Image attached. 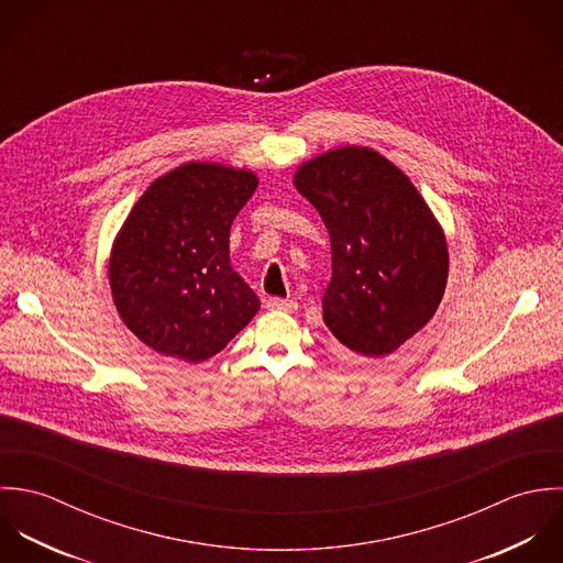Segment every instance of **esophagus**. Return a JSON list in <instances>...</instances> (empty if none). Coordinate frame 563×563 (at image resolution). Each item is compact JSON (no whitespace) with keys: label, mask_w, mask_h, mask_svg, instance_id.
<instances>
[{"label":"esophagus","mask_w":563,"mask_h":563,"mask_svg":"<svg viewBox=\"0 0 563 563\" xmlns=\"http://www.w3.org/2000/svg\"><path fill=\"white\" fill-rule=\"evenodd\" d=\"M267 309L269 311H287V313H294L298 309V302L294 300H283V298H269L267 300Z\"/></svg>","instance_id":"esophagus-1"}]
</instances>
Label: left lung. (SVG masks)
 Listing matches in <instances>:
<instances>
[{"label": "left lung", "mask_w": 563, "mask_h": 563, "mask_svg": "<svg viewBox=\"0 0 563 563\" xmlns=\"http://www.w3.org/2000/svg\"><path fill=\"white\" fill-rule=\"evenodd\" d=\"M294 185L331 234L327 327L361 356L398 350L442 302L449 280L442 225L411 180L369 147L316 156L296 172Z\"/></svg>", "instance_id": "obj_1"}]
</instances>
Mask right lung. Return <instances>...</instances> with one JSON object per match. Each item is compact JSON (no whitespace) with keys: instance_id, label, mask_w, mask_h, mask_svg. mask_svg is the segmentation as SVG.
Wrapping results in <instances>:
<instances>
[{"instance_id":"obj_1","label":"right lung","mask_w":563,"mask_h":563,"mask_svg":"<svg viewBox=\"0 0 563 563\" xmlns=\"http://www.w3.org/2000/svg\"><path fill=\"white\" fill-rule=\"evenodd\" d=\"M256 185L245 169L187 163L156 178L132 207L109 276L123 324L152 350L207 361L258 311L228 258L230 225Z\"/></svg>"}]
</instances>
